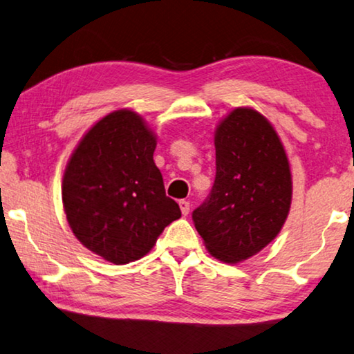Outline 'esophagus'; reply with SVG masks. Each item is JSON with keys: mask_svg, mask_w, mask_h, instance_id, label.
Masks as SVG:
<instances>
[{"mask_svg": "<svg viewBox=\"0 0 354 354\" xmlns=\"http://www.w3.org/2000/svg\"><path fill=\"white\" fill-rule=\"evenodd\" d=\"M178 205H179V207H181L183 216H187L189 211H190V203H189V201H186V200H179Z\"/></svg>", "mask_w": 354, "mask_h": 354, "instance_id": "esophagus-1", "label": "esophagus"}]
</instances>
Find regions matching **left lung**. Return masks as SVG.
<instances>
[{
	"mask_svg": "<svg viewBox=\"0 0 354 354\" xmlns=\"http://www.w3.org/2000/svg\"><path fill=\"white\" fill-rule=\"evenodd\" d=\"M214 145V186L192 221L211 255L236 263L282 230L291 205L290 164L274 127L252 109L222 120Z\"/></svg>",
	"mask_w": 354,
	"mask_h": 354,
	"instance_id": "obj_1",
	"label": "left lung"
}]
</instances>
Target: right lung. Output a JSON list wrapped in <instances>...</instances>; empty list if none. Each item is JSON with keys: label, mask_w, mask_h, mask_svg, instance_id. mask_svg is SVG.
<instances>
[{"label": "right lung", "mask_w": 354, "mask_h": 354, "mask_svg": "<svg viewBox=\"0 0 354 354\" xmlns=\"http://www.w3.org/2000/svg\"><path fill=\"white\" fill-rule=\"evenodd\" d=\"M156 145L142 116L116 110L89 129L66 167L67 222L86 249L115 265L147 255L181 217L154 164Z\"/></svg>", "instance_id": "add662e5"}]
</instances>
